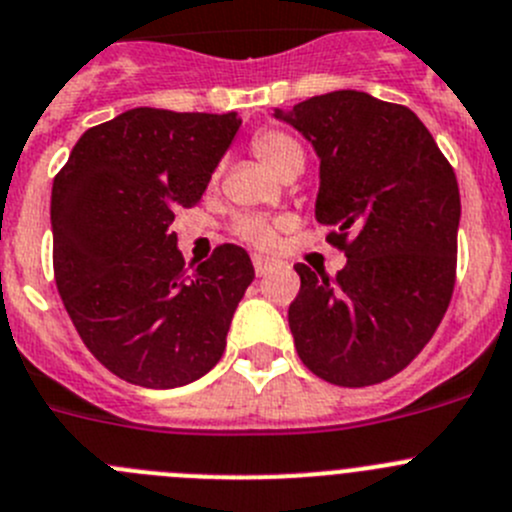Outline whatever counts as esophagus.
I'll use <instances>...</instances> for the list:
<instances>
[{
  "label": "esophagus",
  "instance_id": "1",
  "mask_svg": "<svg viewBox=\"0 0 512 512\" xmlns=\"http://www.w3.org/2000/svg\"><path fill=\"white\" fill-rule=\"evenodd\" d=\"M252 265H255L257 275H265L267 270H272V267H275V260H270V257H265V255H255L252 257Z\"/></svg>",
  "mask_w": 512,
  "mask_h": 512
}]
</instances>
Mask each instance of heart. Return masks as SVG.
Masks as SVG:
<instances>
[{
	"mask_svg": "<svg viewBox=\"0 0 512 512\" xmlns=\"http://www.w3.org/2000/svg\"><path fill=\"white\" fill-rule=\"evenodd\" d=\"M252 151H255V156L267 169L275 171L278 176L293 169L295 164H303V148H300V143L293 136H288V133L272 131V128L257 133L255 141H252ZM234 232H237V237L242 242H247L252 247H272L275 240H278L275 227L270 222H265V219L257 217L240 219Z\"/></svg>",
	"mask_w": 512,
	"mask_h": 512,
	"instance_id": "b5f03b06",
	"label": "heart"
}]
</instances>
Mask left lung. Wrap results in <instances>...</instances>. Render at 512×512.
I'll return each mask as SVG.
<instances>
[{
	"instance_id": "left-lung-1",
	"label": "left lung",
	"mask_w": 512,
	"mask_h": 512,
	"mask_svg": "<svg viewBox=\"0 0 512 512\" xmlns=\"http://www.w3.org/2000/svg\"><path fill=\"white\" fill-rule=\"evenodd\" d=\"M321 159L315 219L346 252L336 278L298 262L288 323L300 361L336 386H371L412 364L455 290L460 189L407 105L333 90L275 108Z\"/></svg>"
}]
</instances>
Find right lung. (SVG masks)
Returning a JSON list of instances; mask_svg holds the SVG:
<instances>
[{"instance_id":"1","label":"right lung","mask_w":512,"mask_h":512,"mask_svg":"<svg viewBox=\"0 0 512 512\" xmlns=\"http://www.w3.org/2000/svg\"><path fill=\"white\" fill-rule=\"evenodd\" d=\"M240 123L133 108L88 128L52 181L62 305L88 351L128 384L174 389L222 358L255 267L242 247L219 245L189 272L171 222L202 199Z\"/></svg>"}]
</instances>
